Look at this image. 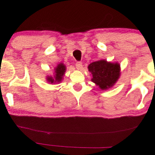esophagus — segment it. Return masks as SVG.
Returning a JSON list of instances; mask_svg holds the SVG:
<instances>
[{
  "label": "esophagus",
  "instance_id": "obj_1",
  "mask_svg": "<svg viewBox=\"0 0 155 155\" xmlns=\"http://www.w3.org/2000/svg\"><path fill=\"white\" fill-rule=\"evenodd\" d=\"M81 67H82V63H81V62H77V63H76V69H78V70H81Z\"/></svg>",
  "mask_w": 155,
  "mask_h": 155
}]
</instances>
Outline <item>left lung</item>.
Returning a JSON list of instances; mask_svg holds the SVG:
<instances>
[{"mask_svg": "<svg viewBox=\"0 0 155 155\" xmlns=\"http://www.w3.org/2000/svg\"><path fill=\"white\" fill-rule=\"evenodd\" d=\"M87 68L91 73V81L103 90L111 88L120 77V65L117 62L99 60L90 63Z\"/></svg>", "mask_w": 155, "mask_h": 155, "instance_id": "obj_1", "label": "left lung"}]
</instances>
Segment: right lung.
<instances>
[{"instance_id": "1", "label": "right lung", "mask_w": 155, "mask_h": 155, "mask_svg": "<svg viewBox=\"0 0 155 155\" xmlns=\"http://www.w3.org/2000/svg\"><path fill=\"white\" fill-rule=\"evenodd\" d=\"M66 66L63 63H60L54 68L53 76H47V82L50 84H57L61 82L63 79V76L65 75Z\"/></svg>"}]
</instances>
